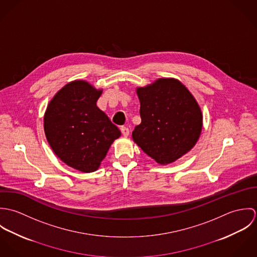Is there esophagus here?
<instances>
[{"label":"esophagus","mask_w":257,"mask_h":257,"mask_svg":"<svg viewBox=\"0 0 257 257\" xmlns=\"http://www.w3.org/2000/svg\"><path fill=\"white\" fill-rule=\"evenodd\" d=\"M120 132H121V135H122L124 138L128 137V135H130V130H128L126 126H121V127H120Z\"/></svg>","instance_id":"obj_1"}]
</instances>
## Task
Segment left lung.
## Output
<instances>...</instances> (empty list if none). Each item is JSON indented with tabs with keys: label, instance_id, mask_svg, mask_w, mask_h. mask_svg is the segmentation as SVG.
I'll list each match as a JSON object with an SVG mask.
<instances>
[{
	"label": "left lung",
	"instance_id": "obj_1",
	"mask_svg": "<svg viewBox=\"0 0 257 257\" xmlns=\"http://www.w3.org/2000/svg\"><path fill=\"white\" fill-rule=\"evenodd\" d=\"M136 91L142 122L133 132V140L148 156L167 165L195 147L203 113L185 85L174 78H159Z\"/></svg>",
	"mask_w": 257,
	"mask_h": 257
}]
</instances>
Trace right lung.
Masks as SVG:
<instances>
[{
	"instance_id": "1",
	"label": "right lung",
	"mask_w": 257,
	"mask_h": 257,
	"mask_svg": "<svg viewBox=\"0 0 257 257\" xmlns=\"http://www.w3.org/2000/svg\"><path fill=\"white\" fill-rule=\"evenodd\" d=\"M103 89L85 80H74L50 100L43 127L53 152L66 165L90 173L98 170L119 130L97 107Z\"/></svg>"
}]
</instances>
